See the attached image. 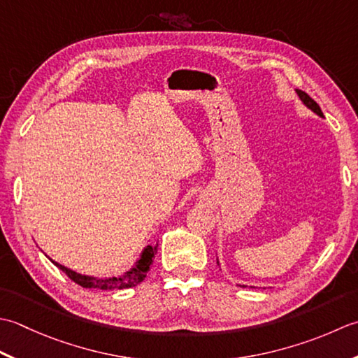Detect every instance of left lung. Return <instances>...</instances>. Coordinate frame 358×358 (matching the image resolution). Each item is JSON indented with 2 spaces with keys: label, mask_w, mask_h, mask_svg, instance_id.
Instances as JSON below:
<instances>
[{
  "label": "left lung",
  "mask_w": 358,
  "mask_h": 358,
  "mask_svg": "<svg viewBox=\"0 0 358 358\" xmlns=\"http://www.w3.org/2000/svg\"><path fill=\"white\" fill-rule=\"evenodd\" d=\"M296 94H298V97H300V100L303 101V105H304L306 108H309L312 113H315L317 115H320V117H324L323 113H322V109H320V106H318V103H317L315 100H312V99L308 96V94L300 91V90H296ZM216 262H217V266H220V259L216 258ZM220 268H221V266H220ZM239 287H247V286H245V284H239Z\"/></svg>",
  "instance_id": "obj_1"
}]
</instances>
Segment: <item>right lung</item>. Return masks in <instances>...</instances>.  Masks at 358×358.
I'll return each mask as SVG.
<instances>
[{
	"instance_id": "obj_1",
	"label": "right lung",
	"mask_w": 358,
	"mask_h": 358,
	"mask_svg": "<svg viewBox=\"0 0 358 358\" xmlns=\"http://www.w3.org/2000/svg\"><path fill=\"white\" fill-rule=\"evenodd\" d=\"M157 252V243L156 245H147L143 247L142 253L138 255V258L136 262L131 266L129 271L123 272L122 275L117 276H109V278H96V276L91 275H82L76 271H71V268L64 267L62 264H58L57 261H52V264L60 268L62 272L66 273L69 278L77 282L78 286H82L85 289H101V290H119V289H128V287H134L137 284H141L145 276H147L150 267L152 264V259L156 257Z\"/></svg>"
}]
</instances>
